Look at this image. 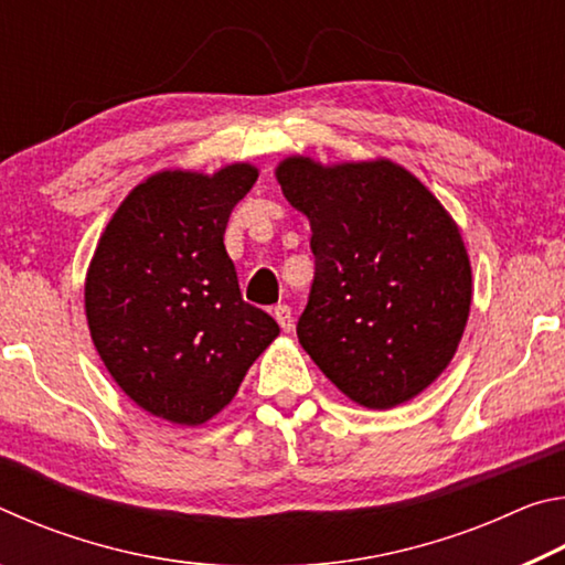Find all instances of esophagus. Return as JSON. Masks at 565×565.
Returning <instances> with one entry per match:
<instances>
[{
	"label": "esophagus",
	"mask_w": 565,
	"mask_h": 565,
	"mask_svg": "<svg viewBox=\"0 0 565 565\" xmlns=\"http://www.w3.org/2000/svg\"><path fill=\"white\" fill-rule=\"evenodd\" d=\"M274 319L279 321V327H281L286 333H289V331L294 329V313H291V309H289V306H286V303L276 306V309H274Z\"/></svg>",
	"instance_id": "1"
}]
</instances>
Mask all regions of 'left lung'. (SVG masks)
Instances as JSON below:
<instances>
[{
	"instance_id": "1",
	"label": "left lung",
	"mask_w": 565,
	"mask_h": 565,
	"mask_svg": "<svg viewBox=\"0 0 565 565\" xmlns=\"http://www.w3.org/2000/svg\"><path fill=\"white\" fill-rule=\"evenodd\" d=\"M276 181L317 256L299 343L353 404L394 408L444 374L471 311V259L451 214L391 159L286 157Z\"/></svg>"
}]
</instances>
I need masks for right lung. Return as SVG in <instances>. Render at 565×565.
I'll list each match as a JSON object with an SVG mask.
<instances>
[{
  "label": "right lung",
  "mask_w": 565,
  "mask_h": 565,
  "mask_svg": "<svg viewBox=\"0 0 565 565\" xmlns=\"http://www.w3.org/2000/svg\"><path fill=\"white\" fill-rule=\"evenodd\" d=\"M259 169H164L134 186L99 236L84 281L94 349L147 414L202 426L279 337L238 291L224 232Z\"/></svg>",
  "instance_id": "add662e5"
}]
</instances>
